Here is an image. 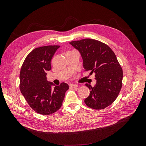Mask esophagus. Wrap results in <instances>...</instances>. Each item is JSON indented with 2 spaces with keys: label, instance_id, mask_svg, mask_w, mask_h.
<instances>
[{
  "label": "esophagus",
  "instance_id": "34e87169",
  "mask_svg": "<svg viewBox=\"0 0 146 146\" xmlns=\"http://www.w3.org/2000/svg\"><path fill=\"white\" fill-rule=\"evenodd\" d=\"M77 86H78V85H76V84H72V83L69 84V88H71V89H72V88H76Z\"/></svg>",
  "mask_w": 146,
  "mask_h": 146
}]
</instances>
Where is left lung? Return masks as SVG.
<instances>
[{"label": "left lung", "mask_w": 146, "mask_h": 146, "mask_svg": "<svg viewBox=\"0 0 146 146\" xmlns=\"http://www.w3.org/2000/svg\"><path fill=\"white\" fill-rule=\"evenodd\" d=\"M69 44L80 52L86 71L96 74L95 86L85 84L90 90L85 104L96 110L107 107L116 100L122 85V69L115 54L107 44L96 39H84Z\"/></svg>", "instance_id": "left-lung-1"}]
</instances>
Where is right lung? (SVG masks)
Masks as SVG:
<instances>
[{"label": "right lung", "mask_w": 146, "mask_h": 146, "mask_svg": "<svg viewBox=\"0 0 146 146\" xmlns=\"http://www.w3.org/2000/svg\"><path fill=\"white\" fill-rule=\"evenodd\" d=\"M59 46L35 48L26 57L20 72V90L34 111L41 114H52L60 108L69 85L61 83L55 86L47 81V71Z\"/></svg>", "instance_id": "1"}]
</instances>
